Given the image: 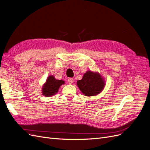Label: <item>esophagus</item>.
Returning <instances> with one entry per match:
<instances>
[{
  "label": "esophagus",
  "mask_w": 150,
  "mask_h": 150,
  "mask_svg": "<svg viewBox=\"0 0 150 150\" xmlns=\"http://www.w3.org/2000/svg\"><path fill=\"white\" fill-rule=\"evenodd\" d=\"M74 82V79L73 78H69L68 79V83H69V84H71L73 83Z\"/></svg>",
  "instance_id": "1"
}]
</instances>
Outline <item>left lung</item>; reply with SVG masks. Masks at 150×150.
I'll return each mask as SVG.
<instances>
[{
    "label": "left lung",
    "mask_w": 150,
    "mask_h": 150,
    "mask_svg": "<svg viewBox=\"0 0 150 150\" xmlns=\"http://www.w3.org/2000/svg\"><path fill=\"white\" fill-rule=\"evenodd\" d=\"M106 81L98 72L88 71L82 79L77 81V86L84 96H94L103 91Z\"/></svg>",
    "instance_id": "1"
}]
</instances>
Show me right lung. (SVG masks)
Here are the masks:
<instances>
[{
    "mask_svg": "<svg viewBox=\"0 0 150 150\" xmlns=\"http://www.w3.org/2000/svg\"><path fill=\"white\" fill-rule=\"evenodd\" d=\"M64 84V81L57 80L52 75L49 76L42 88V95L46 97L54 96L58 92L61 86Z\"/></svg>",
    "mask_w": 150,
    "mask_h": 150,
    "instance_id": "obj_1",
    "label": "right lung"
}]
</instances>
